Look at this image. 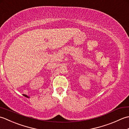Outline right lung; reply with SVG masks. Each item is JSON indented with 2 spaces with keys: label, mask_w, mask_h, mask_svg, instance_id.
<instances>
[{
  "label": "right lung",
  "mask_w": 129,
  "mask_h": 129,
  "mask_svg": "<svg viewBox=\"0 0 129 129\" xmlns=\"http://www.w3.org/2000/svg\"><path fill=\"white\" fill-rule=\"evenodd\" d=\"M23 95L25 97H26V98H29V96H27L26 95H25V94H23Z\"/></svg>",
  "instance_id": "obj_1"
}]
</instances>
